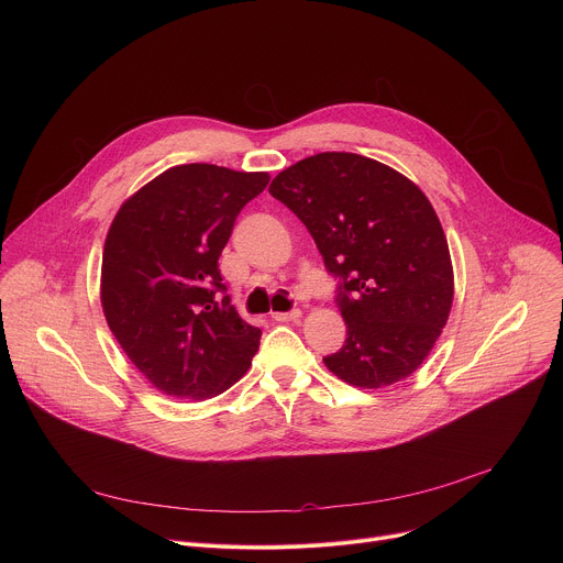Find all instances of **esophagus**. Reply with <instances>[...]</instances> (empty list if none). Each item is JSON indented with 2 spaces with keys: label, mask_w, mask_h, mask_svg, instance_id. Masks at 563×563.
Listing matches in <instances>:
<instances>
[{
  "label": "esophagus",
  "mask_w": 563,
  "mask_h": 563,
  "mask_svg": "<svg viewBox=\"0 0 563 563\" xmlns=\"http://www.w3.org/2000/svg\"><path fill=\"white\" fill-rule=\"evenodd\" d=\"M274 320H278V323H289V320H298L300 318V309H289V311H274L272 313Z\"/></svg>",
  "instance_id": "esophagus-1"
}]
</instances>
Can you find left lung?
<instances>
[{
	"label": "left lung",
	"mask_w": 563,
	"mask_h": 563,
	"mask_svg": "<svg viewBox=\"0 0 563 563\" xmlns=\"http://www.w3.org/2000/svg\"><path fill=\"white\" fill-rule=\"evenodd\" d=\"M269 194L339 278L347 339L323 358L328 369L367 389L408 378L441 336L454 296L448 240L423 191L376 159L325 151L280 172Z\"/></svg>",
	"instance_id": "obj_1"
}]
</instances>
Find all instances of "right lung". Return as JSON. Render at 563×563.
Wrapping results in <instances>:
<instances>
[{
  "label": "right lung",
  "instance_id": "right-lung-1",
  "mask_svg": "<svg viewBox=\"0 0 563 563\" xmlns=\"http://www.w3.org/2000/svg\"><path fill=\"white\" fill-rule=\"evenodd\" d=\"M269 176L180 165L118 211L102 256V309L131 363L163 394L202 400L243 376L261 330L238 316L218 258Z\"/></svg>",
  "mask_w": 563,
  "mask_h": 563
}]
</instances>
